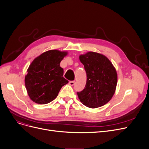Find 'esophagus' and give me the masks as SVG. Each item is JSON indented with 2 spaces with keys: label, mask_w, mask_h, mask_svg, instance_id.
I'll list each match as a JSON object with an SVG mask.
<instances>
[{
  "label": "esophagus",
  "mask_w": 149,
  "mask_h": 149,
  "mask_svg": "<svg viewBox=\"0 0 149 149\" xmlns=\"http://www.w3.org/2000/svg\"><path fill=\"white\" fill-rule=\"evenodd\" d=\"M69 84L71 86H74L75 85V81H70Z\"/></svg>",
  "instance_id": "1"
}]
</instances>
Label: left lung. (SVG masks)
Returning a JSON list of instances; mask_svg holds the SVG:
<instances>
[{"label": "left lung", "mask_w": 149, "mask_h": 149, "mask_svg": "<svg viewBox=\"0 0 149 149\" xmlns=\"http://www.w3.org/2000/svg\"><path fill=\"white\" fill-rule=\"evenodd\" d=\"M86 73V83L77 92L84 105L95 108L105 105L113 96L118 76L112 63L102 54L89 52L79 57Z\"/></svg>", "instance_id": "obj_1"}]
</instances>
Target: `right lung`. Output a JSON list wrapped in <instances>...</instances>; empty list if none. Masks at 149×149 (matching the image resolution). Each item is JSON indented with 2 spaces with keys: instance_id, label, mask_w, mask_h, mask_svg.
I'll return each mask as SVG.
<instances>
[{
  "instance_id": "obj_1",
  "label": "right lung",
  "mask_w": 149,
  "mask_h": 149,
  "mask_svg": "<svg viewBox=\"0 0 149 149\" xmlns=\"http://www.w3.org/2000/svg\"><path fill=\"white\" fill-rule=\"evenodd\" d=\"M67 55L65 52L51 50L32 61L25 77V85L30 98L39 104L54 100L68 80L63 77L60 63Z\"/></svg>"
}]
</instances>
